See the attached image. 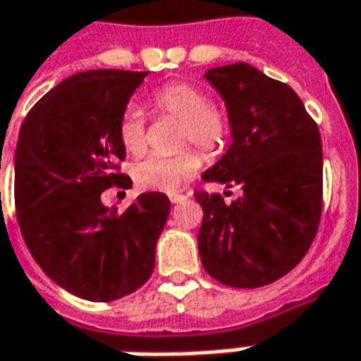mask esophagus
I'll return each mask as SVG.
<instances>
[{
	"label": "esophagus",
	"mask_w": 361,
	"mask_h": 361,
	"mask_svg": "<svg viewBox=\"0 0 361 361\" xmlns=\"http://www.w3.org/2000/svg\"><path fill=\"white\" fill-rule=\"evenodd\" d=\"M169 198H171V202H173V204H178V202L186 200L185 195H178V192H171V195H169Z\"/></svg>",
	"instance_id": "34e87169"
}]
</instances>
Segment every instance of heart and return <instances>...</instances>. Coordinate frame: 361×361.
<instances>
[{"instance_id":"1","label":"heart","mask_w":361,"mask_h":361,"mask_svg":"<svg viewBox=\"0 0 361 361\" xmlns=\"http://www.w3.org/2000/svg\"><path fill=\"white\" fill-rule=\"evenodd\" d=\"M154 111L180 121L178 142H192L197 149L216 157L226 149L231 139V117L219 105H212L210 95L195 83L175 81L163 85L152 93ZM121 147L129 154H142L147 149V123L137 105H129L121 113L117 125ZM202 166V157L195 149H185L176 154H149L133 164L130 175L135 183L147 190L171 192L185 185Z\"/></svg>"}]
</instances>
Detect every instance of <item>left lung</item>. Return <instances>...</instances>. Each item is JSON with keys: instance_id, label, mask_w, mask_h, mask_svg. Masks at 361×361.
I'll list each match as a JSON object with an SVG mask.
<instances>
[{"instance_id": "left-lung-1", "label": "left lung", "mask_w": 361, "mask_h": 361, "mask_svg": "<svg viewBox=\"0 0 361 361\" xmlns=\"http://www.w3.org/2000/svg\"><path fill=\"white\" fill-rule=\"evenodd\" d=\"M228 111L232 145L204 180L238 185L231 204L197 192L204 270L232 288H260L306 256L322 216V139L292 87L248 63L207 71Z\"/></svg>"}]
</instances>
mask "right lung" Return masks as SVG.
Listing matches in <instances>:
<instances>
[{
  "label": "right lung",
  "mask_w": 361,
  "mask_h": 361,
  "mask_svg": "<svg viewBox=\"0 0 361 361\" xmlns=\"http://www.w3.org/2000/svg\"><path fill=\"white\" fill-rule=\"evenodd\" d=\"M147 71L95 69L65 79L43 95L19 129L16 212L29 252L47 276L75 296L111 302L151 278L157 240L171 200L145 192L123 214L101 202L125 149L121 113Z\"/></svg>",
  "instance_id": "right-lung-1"
}]
</instances>
